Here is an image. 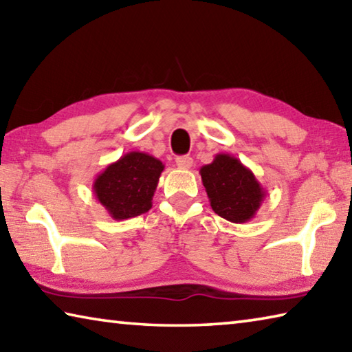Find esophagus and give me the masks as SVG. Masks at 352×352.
<instances>
[{
    "label": "esophagus",
    "instance_id": "1",
    "mask_svg": "<svg viewBox=\"0 0 352 352\" xmlns=\"http://www.w3.org/2000/svg\"><path fill=\"white\" fill-rule=\"evenodd\" d=\"M176 165L179 166V168L188 170L193 166V159L190 156H179V157H176Z\"/></svg>",
    "mask_w": 352,
    "mask_h": 352
}]
</instances>
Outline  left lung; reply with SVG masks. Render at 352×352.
Segmentation results:
<instances>
[{"label":"left lung","mask_w":352,"mask_h":352,"mask_svg":"<svg viewBox=\"0 0 352 352\" xmlns=\"http://www.w3.org/2000/svg\"><path fill=\"white\" fill-rule=\"evenodd\" d=\"M199 173L214 213L235 224L255 218L266 190L241 160L219 153L212 164L201 166Z\"/></svg>","instance_id":"left-lung-1"}]
</instances>
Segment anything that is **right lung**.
Returning <instances> with one entry per match:
<instances>
[{"instance_id":"add662e5","label":"right lung","mask_w":352,"mask_h":352,"mask_svg":"<svg viewBox=\"0 0 352 352\" xmlns=\"http://www.w3.org/2000/svg\"><path fill=\"white\" fill-rule=\"evenodd\" d=\"M164 164L142 151H129L97 175L92 190L116 221L139 217L153 206Z\"/></svg>"}]
</instances>
